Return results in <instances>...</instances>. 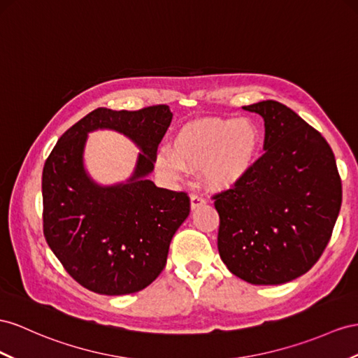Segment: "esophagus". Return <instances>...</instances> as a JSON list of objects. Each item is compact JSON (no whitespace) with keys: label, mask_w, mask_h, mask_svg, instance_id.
I'll list each match as a JSON object with an SVG mask.
<instances>
[{"label":"esophagus","mask_w":358,"mask_h":358,"mask_svg":"<svg viewBox=\"0 0 358 358\" xmlns=\"http://www.w3.org/2000/svg\"><path fill=\"white\" fill-rule=\"evenodd\" d=\"M203 204H206V199L204 198H201L198 195H192L190 196V208L192 210H195V208L201 207Z\"/></svg>","instance_id":"34e87169"}]
</instances>
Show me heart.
<instances>
[{
  "label": "heart",
  "instance_id": "1",
  "mask_svg": "<svg viewBox=\"0 0 358 358\" xmlns=\"http://www.w3.org/2000/svg\"><path fill=\"white\" fill-rule=\"evenodd\" d=\"M260 142V128L251 119H199L182 127L172 148H160L155 162L177 178L204 169L208 186L230 189L252 169Z\"/></svg>",
  "mask_w": 358,
  "mask_h": 358
}]
</instances>
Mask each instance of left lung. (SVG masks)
<instances>
[{"instance_id":"obj_1","label":"left lung","mask_w":358,"mask_h":358,"mask_svg":"<svg viewBox=\"0 0 358 358\" xmlns=\"http://www.w3.org/2000/svg\"><path fill=\"white\" fill-rule=\"evenodd\" d=\"M264 121V154L234 189L215 196L217 250L231 273L255 286L304 275L322 255L342 204L334 154L287 106L243 107Z\"/></svg>"}]
</instances>
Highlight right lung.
Wrapping results in <instances>:
<instances>
[{
	"label": "right lung",
	"instance_id": "obj_1",
	"mask_svg": "<svg viewBox=\"0 0 358 358\" xmlns=\"http://www.w3.org/2000/svg\"><path fill=\"white\" fill-rule=\"evenodd\" d=\"M171 121L169 106L137 112L99 107L63 133L45 162V239L71 277L99 295H128L150 286L189 216L185 192L148 180ZM96 129L122 134L141 151L125 182L101 185L85 169L87 137Z\"/></svg>",
	"mask_w": 358,
	"mask_h": 358
}]
</instances>
